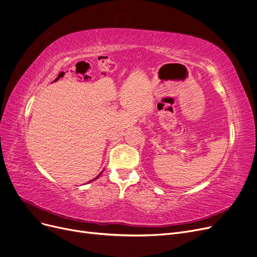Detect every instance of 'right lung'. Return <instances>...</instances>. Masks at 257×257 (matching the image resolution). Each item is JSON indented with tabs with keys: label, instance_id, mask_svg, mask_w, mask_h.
Listing matches in <instances>:
<instances>
[{
	"label": "right lung",
	"instance_id": "1",
	"mask_svg": "<svg viewBox=\"0 0 257 257\" xmlns=\"http://www.w3.org/2000/svg\"><path fill=\"white\" fill-rule=\"evenodd\" d=\"M101 174H102V172H101V173H100V174H99V175H98V176H97V177H96V178H95V179H93V180H91V181H94V180H96V179H97V178H98V177H99V176H100V175H101Z\"/></svg>",
	"mask_w": 257,
	"mask_h": 257
}]
</instances>
